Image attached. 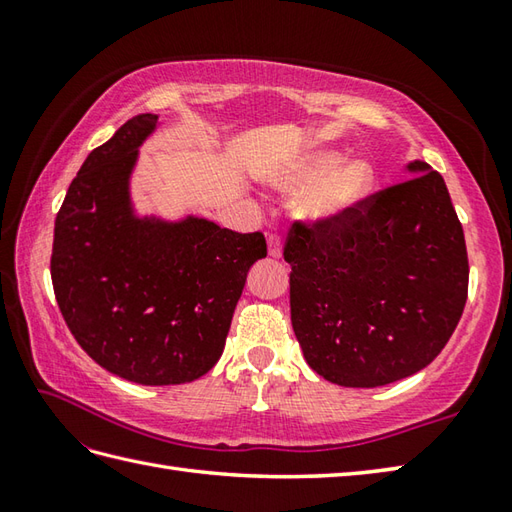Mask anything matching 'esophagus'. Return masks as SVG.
Returning a JSON list of instances; mask_svg holds the SVG:
<instances>
[{"label":"esophagus","instance_id":"34e87169","mask_svg":"<svg viewBox=\"0 0 512 512\" xmlns=\"http://www.w3.org/2000/svg\"><path fill=\"white\" fill-rule=\"evenodd\" d=\"M281 253H284V248H281V239L279 235H268V255L279 259Z\"/></svg>","mask_w":512,"mask_h":512}]
</instances>
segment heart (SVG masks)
Instances as JSON below:
<instances>
[{
    "label": "heart",
    "instance_id": "b5f03b06",
    "mask_svg": "<svg viewBox=\"0 0 512 512\" xmlns=\"http://www.w3.org/2000/svg\"><path fill=\"white\" fill-rule=\"evenodd\" d=\"M374 171L365 160L345 162L341 151L314 149L279 173L275 184L284 191H308L301 215L328 224L350 213L372 189Z\"/></svg>",
    "mask_w": 512,
    "mask_h": 512
}]
</instances>
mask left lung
Masks as SVG:
<instances>
[{
    "mask_svg": "<svg viewBox=\"0 0 512 512\" xmlns=\"http://www.w3.org/2000/svg\"><path fill=\"white\" fill-rule=\"evenodd\" d=\"M328 224H292V330L308 365L341 387L420 372L458 325L469 259L451 195L427 162Z\"/></svg>",
    "mask_w": 512,
    "mask_h": 512,
    "instance_id": "obj_1",
    "label": "left lung"
}]
</instances>
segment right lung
Returning a JSON list of instances; mask_svg holds the SVG:
<instances>
[{
  "mask_svg": "<svg viewBox=\"0 0 512 512\" xmlns=\"http://www.w3.org/2000/svg\"><path fill=\"white\" fill-rule=\"evenodd\" d=\"M158 116L127 121L85 158L54 222L59 310L90 358L138 385H182L220 361L262 233L206 217L138 215L132 173Z\"/></svg>",
  "mask_w": 512,
  "mask_h": 512,
  "instance_id": "1",
  "label": "right lung"
}]
</instances>
